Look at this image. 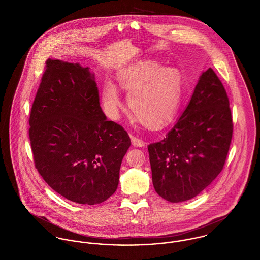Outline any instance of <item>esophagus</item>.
Returning <instances> with one entry per match:
<instances>
[{"label": "esophagus", "mask_w": 260, "mask_h": 260, "mask_svg": "<svg viewBox=\"0 0 260 260\" xmlns=\"http://www.w3.org/2000/svg\"><path fill=\"white\" fill-rule=\"evenodd\" d=\"M131 141H132V144L136 147H143L145 145V142L142 139L133 135H131Z\"/></svg>", "instance_id": "obj_1"}]
</instances>
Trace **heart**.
<instances>
[{"label":"heart","instance_id":"1","mask_svg":"<svg viewBox=\"0 0 260 260\" xmlns=\"http://www.w3.org/2000/svg\"><path fill=\"white\" fill-rule=\"evenodd\" d=\"M118 80L129 92L130 110L143 125L159 128L176 116L181 102V79L174 69L163 68L155 61H142L122 69ZM102 101L112 118H117L121 100L110 81L103 86Z\"/></svg>","mask_w":260,"mask_h":260}]
</instances>
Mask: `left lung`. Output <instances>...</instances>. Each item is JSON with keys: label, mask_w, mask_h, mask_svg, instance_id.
<instances>
[{"label": "left lung", "mask_w": 260, "mask_h": 260, "mask_svg": "<svg viewBox=\"0 0 260 260\" xmlns=\"http://www.w3.org/2000/svg\"><path fill=\"white\" fill-rule=\"evenodd\" d=\"M233 133L225 88L209 68L165 138L148 145L155 191L169 202L198 195L222 171Z\"/></svg>", "instance_id": "obj_1"}]
</instances>
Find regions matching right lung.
<instances>
[{"mask_svg":"<svg viewBox=\"0 0 260 260\" xmlns=\"http://www.w3.org/2000/svg\"><path fill=\"white\" fill-rule=\"evenodd\" d=\"M29 125L35 167L54 191L87 205L114 194L131 141L121 125L107 121L88 67L48 59Z\"/></svg>","mask_w":260,"mask_h":260,"instance_id":"add662e5","label":"right lung"}]
</instances>
